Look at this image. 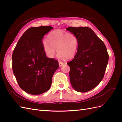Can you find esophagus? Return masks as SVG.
<instances>
[{
  "instance_id": "34e87169",
  "label": "esophagus",
  "mask_w": 122,
  "mask_h": 122,
  "mask_svg": "<svg viewBox=\"0 0 122 122\" xmlns=\"http://www.w3.org/2000/svg\"><path fill=\"white\" fill-rule=\"evenodd\" d=\"M64 65V62H61V61L59 62V66H60V67H61V66Z\"/></svg>"
}]
</instances>
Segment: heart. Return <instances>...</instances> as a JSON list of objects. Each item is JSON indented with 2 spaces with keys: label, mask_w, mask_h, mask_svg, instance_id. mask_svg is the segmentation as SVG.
Listing matches in <instances>:
<instances>
[{
  "label": "heart",
  "mask_w": 122,
  "mask_h": 122,
  "mask_svg": "<svg viewBox=\"0 0 122 122\" xmlns=\"http://www.w3.org/2000/svg\"><path fill=\"white\" fill-rule=\"evenodd\" d=\"M44 51L48 57H53L56 52L61 58H71L75 56L78 47L76 36L61 30L52 31L48 36V40L43 42Z\"/></svg>",
  "instance_id": "1"
}]
</instances>
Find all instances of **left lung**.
Returning a JSON list of instances; mask_svg holds the SVG:
<instances>
[{
  "label": "left lung",
  "mask_w": 122,
  "mask_h": 122,
  "mask_svg": "<svg viewBox=\"0 0 122 122\" xmlns=\"http://www.w3.org/2000/svg\"><path fill=\"white\" fill-rule=\"evenodd\" d=\"M78 39V47L70 66V82L73 88L84 93L93 89L104 77L109 55L106 47L88 27L66 28Z\"/></svg>",
  "instance_id": "obj_1"
}]
</instances>
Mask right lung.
<instances>
[{
	"label": "right lung",
	"mask_w": 122,
	"mask_h": 122,
	"mask_svg": "<svg viewBox=\"0 0 122 122\" xmlns=\"http://www.w3.org/2000/svg\"><path fill=\"white\" fill-rule=\"evenodd\" d=\"M53 27H30L18 41L12 55L14 74L20 87L31 95H40L49 90L58 62L46 56L43 47L44 35Z\"/></svg>",
	"instance_id": "right-lung-1"
}]
</instances>
